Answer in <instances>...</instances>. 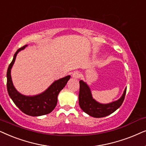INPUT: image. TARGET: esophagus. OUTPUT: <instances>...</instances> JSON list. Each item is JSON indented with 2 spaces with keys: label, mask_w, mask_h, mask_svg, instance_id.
Here are the masks:
<instances>
[{
  "label": "esophagus",
  "mask_w": 146,
  "mask_h": 146,
  "mask_svg": "<svg viewBox=\"0 0 146 146\" xmlns=\"http://www.w3.org/2000/svg\"><path fill=\"white\" fill-rule=\"evenodd\" d=\"M73 75V78L79 79L81 76V74H80V73H79V71H75L74 73H73V75Z\"/></svg>",
  "instance_id": "1"
}]
</instances>
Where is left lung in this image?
Wrapping results in <instances>:
<instances>
[{
	"instance_id": "left-lung-1",
	"label": "left lung",
	"mask_w": 146,
	"mask_h": 146,
	"mask_svg": "<svg viewBox=\"0 0 146 146\" xmlns=\"http://www.w3.org/2000/svg\"><path fill=\"white\" fill-rule=\"evenodd\" d=\"M125 89L122 96L117 101L108 104H102L93 99L90 89L82 80L79 81V104L81 110L90 116L94 117H104L110 115L117 110L123 104L125 99Z\"/></svg>"
}]
</instances>
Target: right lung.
<instances>
[{"mask_svg": "<svg viewBox=\"0 0 146 146\" xmlns=\"http://www.w3.org/2000/svg\"><path fill=\"white\" fill-rule=\"evenodd\" d=\"M26 46H23L17 50L13 57L12 62L10 63L8 67L7 73L8 93L15 104L24 113L31 116L46 115L55 109L57 103L58 95L67 84L71 76L67 75L63 78L55 81L45 91L37 96H25L21 94L13 86L12 79H11V70L15 63L17 53L21 50L24 49Z\"/></svg>", "mask_w": 146, "mask_h": 146, "instance_id": "right-lung-1", "label": "right lung"}]
</instances>
